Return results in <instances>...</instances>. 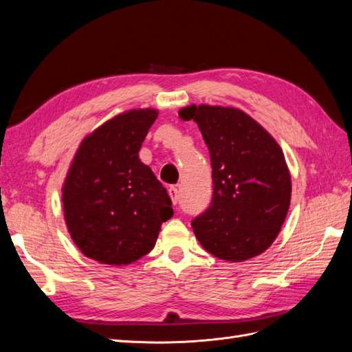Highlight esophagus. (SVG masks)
<instances>
[{
    "label": "esophagus",
    "instance_id": "34e87169",
    "mask_svg": "<svg viewBox=\"0 0 352 352\" xmlns=\"http://www.w3.org/2000/svg\"><path fill=\"white\" fill-rule=\"evenodd\" d=\"M167 192H168L170 198H172L173 204H177V198H179V190H177V188H176L175 185L168 186V188H167Z\"/></svg>",
    "mask_w": 352,
    "mask_h": 352
}]
</instances>
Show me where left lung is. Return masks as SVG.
I'll use <instances>...</instances> for the list:
<instances>
[{
  "instance_id": "left-lung-1",
  "label": "left lung",
  "mask_w": 352,
  "mask_h": 352,
  "mask_svg": "<svg viewBox=\"0 0 352 352\" xmlns=\"http://www.w3.org/2000/svg\"><path fill=\"white\" fill-rule=\"evenodd\" d=\"M179 116L197 122L212 168L211 204L190 223L197 239L220 260L257 257L278 238L291 206L280 145L239 109L192 104Z\"/></svg>"
}]
</instances>
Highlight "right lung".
I'll return each mask as SVG.
<instances>
[{
	"mask_svg": "<svg viewBox=\"0 0 352 352\" xmlns=\"http://www.w3.org/2000/svg\"><path fill=\"white\" fill-rule=\"evenodd\" d=\"M158 111L114 116L83 138L63 185V210L85 257L109 265L142 258L173 216L172 199L140 150Z\"/></svg>",
	"mask_w": 352,
	"mask_h": 352,
	"instance_id": "right-lung-1",
	"label": "right lung"
}]
</instances>
